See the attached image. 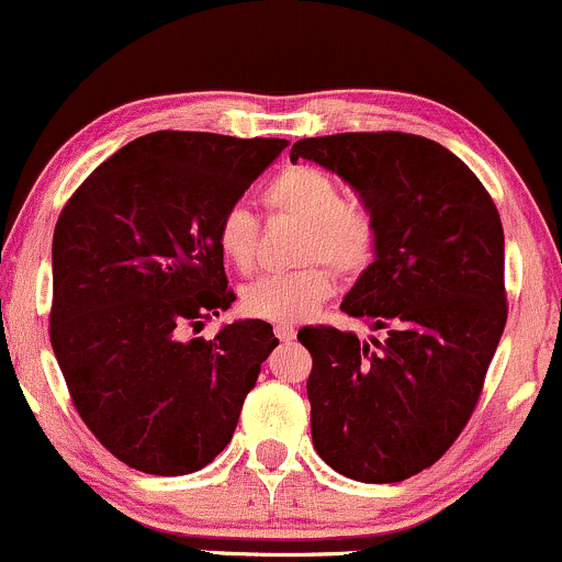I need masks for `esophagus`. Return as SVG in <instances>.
I'll return each instance as SVG.
<instances>
[{"label": "esophagus", "instance_id": "obj_1", "mask_svg": "<svg viewBox=\"0 0 562 562\" xmlns=\"http://www.w3.org/2000/svg\"><path fill=\"white\" fill-rule=\"evenodd\" d=\"M274 335H277V338L285 340V344H288V340L295 338V327H290V325H277V327H274Z\"/></svg>", "mask_w": 562, "mask_h": 562}]
</instances>
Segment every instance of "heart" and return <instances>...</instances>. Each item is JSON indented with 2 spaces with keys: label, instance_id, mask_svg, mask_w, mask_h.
Returning a JSON list of instances; mask_svg holds the SVG:
<instances>
[{
  "label": "heart",
  "instance_id": "obj_1",
  "mask_svg": "<svg viewBox=\"0 0 562 562\" xmlns=\"http://www.w3.org/2000/svg\"><path fill=\"white\" fill-rule=\"evenodd\" d=\"M261 203L269 216L303 222L295 248V259L303 263L245 288L240 306L248 317L280 325L312 317L333 295L335 272L353 280L375 263L380 245L375 211L364 200L344 198V187L330 171L308 164L285 166L263 184ZM214 240L235 272H254L259 263L261 224L245 205L235 203L222 211Z\"/></svg>",
  "mask_w": 562,
  "mask_h": 562
}]
</instances>
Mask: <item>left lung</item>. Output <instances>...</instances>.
<instances>
[{
	"mask_svg": "<svg viewBox=\"0 0 562 562\" xmlns=\"http://www.w3.org/2000/svg\"><path fill=\"white\" fill-rule=\"evenodd\" d=\"M375 211V263L348 290V317L385 330L370 344L301 327L312 441L362 483H396L441 460L479 404L507 322L505 232L481 179L434 139L346 132L299 139Z\"/></svg>",
	"mask_w": 562,
	"mask_h": 562,
	"instance_id": "1",
	"label": "left lung"
}]
</instances>
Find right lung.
Masks as SVG:
<instances>
[{"instance_id": "right-lung-1", "label": "right lung", "mask_w": 562, "mask_h": 562, "mask_svg": "<svg viewBox=\"0 0 562 562\" xmlns=\"http://www.w3.org/2000/svg\"><path fill=\"white\" fill-rule=\"evenodd\" d=\"M285 145L153 132L63 205L49 344L83 425L128 468L184 475L209 465L280 344L263 319L232 322L211 340L190 333L235 301L216 218Z\"/></svg>"}]
</instances>
